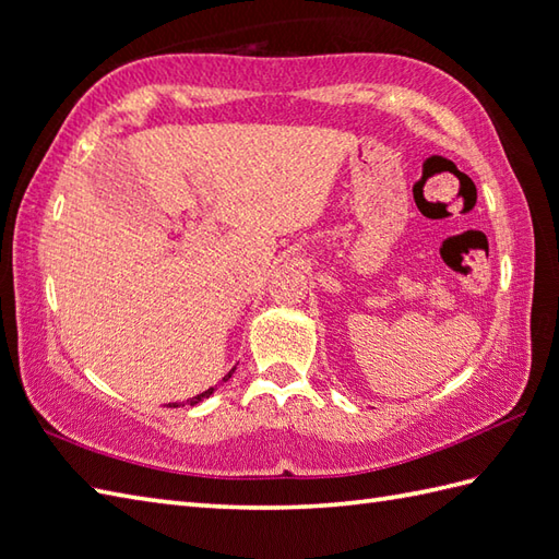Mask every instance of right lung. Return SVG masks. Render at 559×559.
<instances>
[{
    "instance_id": "right-lung-1",
    "label": "right lung",
    "mask_w": 559,
    "mask_h": 559,
    "mask_svg": "<svg viewBox=\"0 0 559 559\" xmlns=\"http://www.w3.org/2000/svg\"><path fill=\"white\" fill-rule=\"evenodd\" d=\"M233 371H236V369H233ZM233 371H230V373H233ZM230 373L226 376V379H224V381H228V379H230ZM212 393H214V388H210V391H204V393H200V395H194V397H190V400H188V405H198V402H202L204 397H210ZM174 407H178V405H176V402H174Z\"/></svg>"
}]
</instances>
